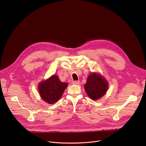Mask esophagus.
<instances>
[{"label": "esophagus", "mask_w": 146, "mask_h": 146, "mask_svg": "<svg viewBox=\"0 0 146 146\" xmlns=\"http://www.w3.org/2000/svg\"><path fill=\"white\" fill-rule=\"evenodd\" d=\"M72 84L78 86L80 84V81H72Z\"/></svg>", "instance_id": "1"}]
</instances>
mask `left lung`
I'll return each instance as SVG.
<instances>
[{"mask_svg": "<svg viewBox=\"0 0 146 146\" xmlns=\"http://www.w3.org/2000/svg\"><path fill=\"white\" fill-rule=\"evenodd\" d=\"M84 89L91 99L98 100L106 93L108 82L99 74L93 73L88 77Z\"/></svg>", "mask_w": 146, "mask_h": 146, "instance_id": "left-lung-1", "label": "left lung"}]
</instances>
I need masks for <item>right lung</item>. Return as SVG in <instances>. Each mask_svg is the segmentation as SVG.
<instances>
[{
    "instance_id": "right-lung-1",
    "label": "right lung",
    "mask_w": 146,
    "mask_h": 146,
    "mask_svg": "<svg viewBox=\"0 0 146 146\" xmlns=\"http://www.w3.org/2000/svg\"><path fill=\"white\" fill-rule=\"evenodd\" d=\"M68 85L67 83L60 81L58 76L52 75L41 82L38 88L41 99L47 103L53 104L59 100Z\"/></svg>"
}]
</instances>
